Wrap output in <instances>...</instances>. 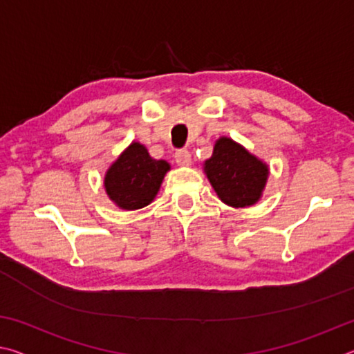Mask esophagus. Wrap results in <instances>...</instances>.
Listing matches in <instances>:
<instances>
[{
    "instance_id": "34e87169",
    "label": "esophagus",
    "mask_w": 354,
    "mask_h": 354,
    "mask_svg": "<svg viewBox=\"0 0 354 354\" xmlns=\"http://www.w3.org/2000/svg\"><path fill=\"white\" fill-rule=\"evenodd\" d=\"M175 160L178 165L181 167H189L192 164V159H190V153L187 149H178L175 153Z\"/></svg>"
}]
</instances>
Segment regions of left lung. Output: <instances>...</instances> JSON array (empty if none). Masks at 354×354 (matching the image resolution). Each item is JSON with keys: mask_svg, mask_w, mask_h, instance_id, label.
Wrapping results in <instances>:
<instances>
[{"mask_svg": "<svg viewBox=\"0 0 354 354\" xmlns=\"http://www.w3.org/2000/svg\"><path fill=\"white\" fill-rule=\"evenodd\" d=\"M203 170L218 198L236 209L253 206L262 198L270 173L267 162L226 136L215 140Z\"/></svg>", "mask_w": 354, "mask_h": 354, "instance_id": "obj_1", "label": "left lung"}]
</instances>
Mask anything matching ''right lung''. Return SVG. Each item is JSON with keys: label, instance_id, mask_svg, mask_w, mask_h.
Masks as SVG:
<instances>
[{"label": "right lung", "instance_id": "add662e5", "mask_svg": "<svg viewBox=\"0 0 354 354\" xmlns=\"http://www.w3.org/2000/svg\"><path fill=\"white\" fill-rule=\"evenodd\" d=\"M170 164L153 159L145 145L131 142L104 173V190L122 211H136L151 203L162 185Z\"/></svg>", "mask_w": 354, "mask_h": 354}]
</instances>
